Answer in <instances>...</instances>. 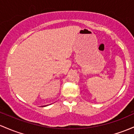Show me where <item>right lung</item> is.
<instances>
[{"label":"right lung","instance_id":"add662e5","mask_svg":"<svg viewBox=\"0 0 134 134\" xmlns=\"http://www.w3.org/2000/svg\"><path fill=\"white\" fill-rule=\"evenodd\" d=\"M45 106H46V105H45Z\"/></svg>","mask_w":134,"mask_h":134}]
</instances>
